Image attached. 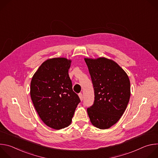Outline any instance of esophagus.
I'll list each match as a JSON object with an SVG mask.
<instances>
[{
    "label": "esophagus",
    "mask_w": 158,
    "mask_h": 158,
    "mask_svg": "<svg viewBox=\"0 0 158 158\" xmlns=\"http://www.w3.org/2000/svg\"><path fill=\"white\" fill-rule=\"evenodd\" d=\"M79 98H80L81 101H82V100H83V95H82V93H79Z\"/></svg>",
    "instance_id": "1"
}]
</instances>
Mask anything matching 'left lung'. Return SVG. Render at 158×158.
Wrapping results in <instances>:
<instances>
[{
    "label": "left lung",
    "mask_w": 158,
    "mask_h": 158,
    "mask_svg": "<svg viewBox=\"0 0 158 158\" xmlns=\"http://www.w3.org/2000/svg\"><path fill=\"white\" fill-rule=\"evenodd\" d=\"M94 91L93 104L87 109L91 123L100 129L115 124L124 112L131 96L127 74L114 61L84 59Z\"/></svg>",
    "instance_id": "8db88e82"
}]
</instances>
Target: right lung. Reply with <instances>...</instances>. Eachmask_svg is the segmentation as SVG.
Masks as SVG:
<instances>
[{
  "label": "right lung",
  "mask_w": 158,
  "mask_h": 158,
  "mask_svg": "<svg viewBox=\"0 0 158 158\" xmlns=\"http://www.w3.org/2000/svg\"><path fill=\"white\" fill-rule=\"evenodd\" d=\"M71 60L53 58L44 62L31 82V96L42 121L60 129L68 126L81 100L73 90L68 71Z\"/></svg>",
  "instance_id": "obj_1"
}]
</instances>
